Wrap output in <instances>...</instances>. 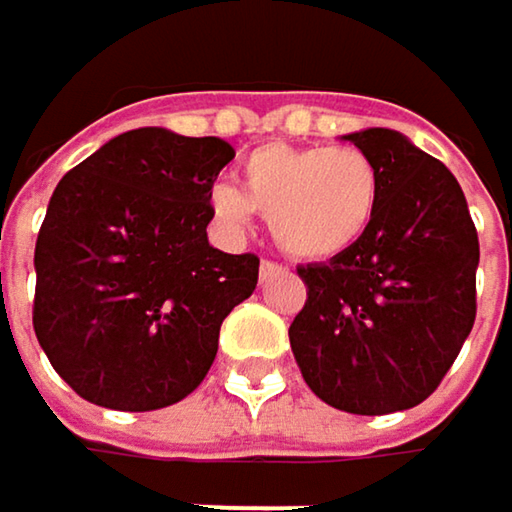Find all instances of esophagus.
Instances as JSON below:
<instances>
[{
  "mask_svg": "<svg viewBox=\"0 0 512 512\" xmlns=\"http://www.w3.org/2000/svg\"><path fill=\"white\" fill-rule=\"evenodd\" d=\"M287 275V269L284 266H278V263H272V260H263L260 263V281L266 284V281H275V278H284Z\"/></svg>",
  "mask_w": 512,
  "mask_h": 512,
  "instance_id": "esophagus-1",
  "label": "esophagus"
}]
</instances>
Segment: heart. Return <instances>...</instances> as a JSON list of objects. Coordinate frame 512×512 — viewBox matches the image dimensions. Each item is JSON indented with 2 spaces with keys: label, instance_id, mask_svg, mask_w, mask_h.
Masks as SVG:
<instances>
[{
  "label": "heart",
  "instance_id": "b5f03b06",
  "mask_svg": "<svg viewBox=\"0 0 512 512\" xmlns=\"http://www.w3.org/2000/svg\"><path fill=\"white\" fill-rule=\"evenodd\" d=\"M382 177L358 148L266 145L243 162V189L216 183V225L240 237L255 213L269 219L275 243L296 260H329L347 252L376 219Z\"/></svg>",
  "mask_w": 512,
  "mask_h": 512
}]
</instances>
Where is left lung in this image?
<instances>
[{
  "label": "left lung",
  "mask_w": 512,
  "mask_h": 512,
  "mask_svg": "<svg viewBox=\"0 0 512 512\" xmlns=\"http://www.w3.org/2000/svg\"><path fill=\"white\" fill-rule=\"evenodd\" d=\"M382 177L364 237L326 263L299 266L305 308L290 350L308 388L353 415L424 403L474 326L477 231L457 177L403 133L344 136Z\"/></svg>",
  "instance_id": "left-lung-1"
}]
</instances>
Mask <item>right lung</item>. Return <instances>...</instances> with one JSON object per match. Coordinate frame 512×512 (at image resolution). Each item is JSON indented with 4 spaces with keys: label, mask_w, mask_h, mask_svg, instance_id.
<instances>
[{
    "label": "right lung",
    "mask_w": 512,
    "mask_h": 512,
    "mask_svg": "<svg viewBox=\"0 0 512 512\" xmlns=\"http://www.w3.org/2000/svg\"><path fill=\"white\" fill-rule=\"evenodd\" d=\"M225 139L142 127L70 168L35 243V335L88 403L151 412L207 376L222 320L255 293V255L210 246Z\"/></svg>",
    "instance_id": "obj_1"
}]
</instances>
